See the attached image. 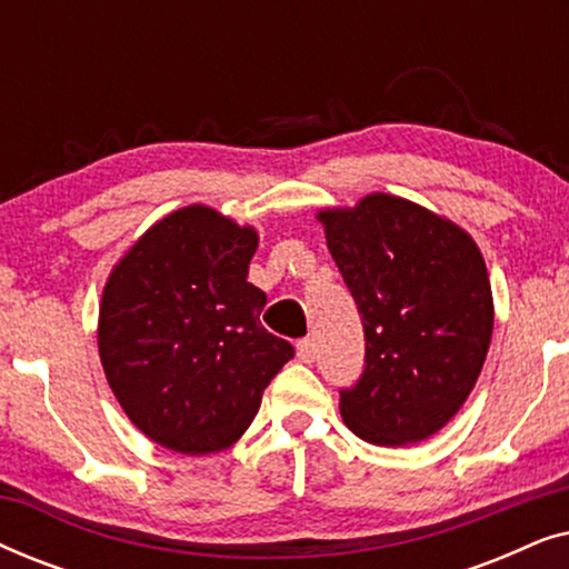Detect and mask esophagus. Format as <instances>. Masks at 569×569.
Wrapping results in <instances>:
<instances>
[{
  "mask_svg": "<svg viewBox=\"0 0 569 569\" xmlns=\"http://www.w3.org/2000/svg\"><path fill=\"white\" fill-rule=\"evenodd\" d=\"M298 357L300 362H313L316 360V341L313 339H300L298 341Z\"/></svg>",
  "mask_w": 569,
  "mask_h": 569,
  "instance_id": "obj_1",
  "label": "esophagus"
}]
</instances>
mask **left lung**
Segmentation results:
<instances>
[{"label":"left lung","instance_id":"1","mask_svg":"<svg viewBox=\"0 0 569 569\" xmlns=\"http://www.w3.org/2000/svg\"><path fill=\"white\" fill-rule=\"evenodd\" d=\"M318 222L365 326V370L339 391L345 425L372 446L427 440L469 399L492 341L479 246L391 193L321 209Z\"/></svg>","mask_w":569,"mask_h":569}]
</instances>
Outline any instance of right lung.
Instances as JSON below:
<instances>
[{"mask_svg": "<svg viewBox=\"0 0 569 569\" xmlns=\"http://www.w3.org/2000/svg\"><path fill=\"white\" fill-rule=\"evenodd\" d=\"M256 246L251 224L191 204L154 222L108 277L100 362L127 417L162 448H230L292 360L290 341L261 326L267 295L246 282Z\"/></svg>", "mask_w": 569, "mask_h": 569, "instance_id": "1", "label": "right lung"}]
</instances>
